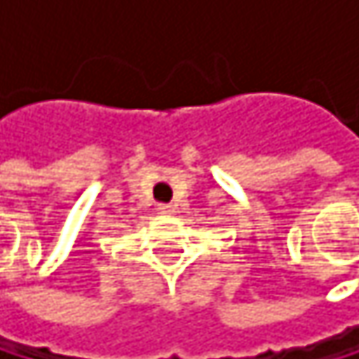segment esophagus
I'll use <instances>...</instances> for the list:
<instances>
[{
  "instance_id": "obj_1",
  "label": "esophagus",
  "mask_w": 359,
  "mask_h": 359,
  "mask_svg": "<svg viewBox=\"0 0 359 359\" xmlns=\"http://www.w3.org/2000/svg\"><path fill=\"white\" fill-rule=\"evenodd\" d=\"M157 211L168 215V213H174V206L172 204H157Z\"/></svg>"
}]
</instances>
